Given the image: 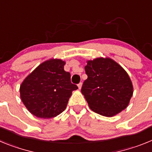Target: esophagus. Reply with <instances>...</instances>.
Returning a JSON list of instances; mask_svg holds the SVG:
<instances>
[{
	"label": "esophagus",
	"instance_id": "obj_1",
	"mask_svg": "<svg viewBox=\"0 0 152 152\" xmlns=\"http://www.w3.org/2000/svg\"><path fill=\"white\" fill-rule=\"evenodd\" d=\"M81 86H82V83L81 82H80L78 84H77V87H78L79 89H80V88H81Z\"/></svg>",
	"mask_w": 152,
	"mask_h": 152
}]
</instances>
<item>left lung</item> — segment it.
<instances>
[{
	"instance_id": "left-lung-1",
	"label": "left lung",
	"mask_w": 152,
	"mask_h": 152,
	"mask_svg": "<svg viewBox=\"0 0 152 152\" xmlns=\"http://www.w3.org/2000/svg\"><path fill=\"white\" fill-rule=\"evenodd\" d=\"M88 78L81 93L90 108L102 116L111 117L127 107L133 94L128 74L111 58H98L88 61Z\"/></svg>"
}]
</instances>
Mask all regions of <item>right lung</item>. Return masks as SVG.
Returning a JSON list of instances; mask_svg holds the SVG:
<instances>
[{"label":"right lung","mask_w":152,"mask_h":152,"mask_svg":"<svg viewBox=\"0 0 152 152\" xmlns=\"http://www.w3.org/2000/svg\"><path fill=\"white\" fill-rule=\"evenodd\" d=\"M64 61L50 59L39 64L21 84L20 97L28 110L39 118L55 117L65 110L77 86L64 70Z\"/></svg>","instance_id":"right-lung-1"}]
</instances>
